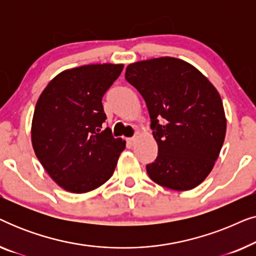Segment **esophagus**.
<instances>
[{
    "mask_svg": "<svg viewBox=\"0 0 256 256\" xmlns=\"http://www.w3.org/2000/svg\"><path fill=\"white\" fill-rule=\"evenodd\" d=\"M136 141V138H127V143L129 146H134V143Z\"/></svg>",
    "mask_w": 256,
    "mask_h": 256,
    "instance_id": "34e87169",
    "label": "esophagus"
}]
</instances>
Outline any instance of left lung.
Wrapping results in <instances>:
<instances>
[{"label":"left lung","mask_w":256,"mask_h":256,"mask_svg":"<svg viewBox=\"0 0 256 256\" xmlns=\"http://www.w3.org/2000/svg\"><path fill=\"white\" fill-rule=\"evenodd\" d=\"M126 80L146 101L158 146L146 166L160 186L188 191L211 172L226 135V116L216 87L194 65L174 57L129 64Z\"/></svg>","instance_id":"8db88e82"}]
</instances>
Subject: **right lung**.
<instances>
[{
	"mask_svg": "<svg viewBox=\"0 0 256 256\" xmlns=\"http://www.w3.org/2000/svg\"><path fill=\"white\" fill-rule=\"evenodd\" d=\"M124 64H90L56 76L38 99L31 124L37 158L52 180L72 194L98 188L112 177L126 141L114 138L104 94Z\"/></svg>",
	"mask_w": 256,
	"mask_h": 256,
	"instance_id": "right-lung-1",
	"label": "right lung"
}]
</instances>
